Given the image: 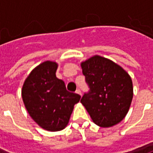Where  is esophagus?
Here are the masks:
<instances>
[{
    "label": "esophagus",
    "instance_id": "1",
    "mask_svg": "<svg viewBox=\"0 0 153 153\" xmlns=\"http://www.w3.org/2000/svg\"><path fill=\"white\" fill-rule=\"evenodd\" d=\"M76 94H79V95H81V96H82V92H81V91L79 90V89H77Z\"/></svg>",
    "mask_w": 153,
    "mask_h": 153
}]
</instances>
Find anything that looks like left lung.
<instances>
[{
    "instance_id": "obj_1",
    "label": "left lung",
    "mask_w": 153,
    "mask_h": 153,
    "mask_svg": "<svg viewBox=\"0 0 153 153\" xmlns=\"http://www.w3.org/2000/svg\"><path fill=\"white\" fill-rule=\"evenodd\" d=\"M81 67L91 89L81 103L92 121L104 128L120 123L133 100L130 75L116 62L97 55L82 62Z\"/></svg>"
}]
</instances>
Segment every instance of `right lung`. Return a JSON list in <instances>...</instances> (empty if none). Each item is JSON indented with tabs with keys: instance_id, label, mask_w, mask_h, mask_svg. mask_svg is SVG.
Masks as SVG:
<instances>
[{
	"instance_id": "1",
	"label": "right lung",
	"mask_w": 153,
	"mask_h": 153,
	"mask_svg": "<svg viewBox=\"0 0 153 153\" xmlns=\"http://www.w3.org/2000/svg\"><path fill=\"white\" fill-rule=\"evenodd\" d=\"M58 63L44 61L32 70L23 84L21 95L30 117L45 130H62L69 123L74 105L81 96L67 91L56 78Z\"/></svg>"
}]
</instances>
